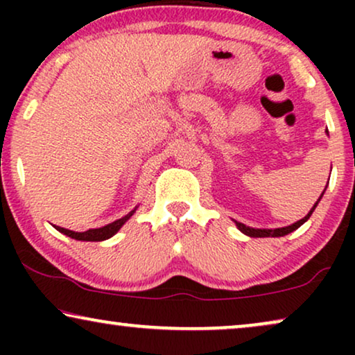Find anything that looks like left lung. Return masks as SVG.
Masks as SVG:
<instances>
[{
    "instance_id": "8db88e82",
    "label": "left lung",
    "mask_w": 355,
    "mask_h": 355,
    "mask_svg": "<svg viewBox=\"0 0 355 355\" xmlns=\"http://www.w3.org/2000/svg\"><path fill=\"white\" fill-rule=\"evenodd\" d=\"M320 198H322V197H320ZM320 198H318V202H320ZM318 202L315 203L313 208L309 211L307 216H304L302 220H299L297 223H294V225H291V226L278 227V230H254V227H249V226L242 225V223H236V226L239 227V230H241L242 232H244V234L250 236V237H281V236H286V234H289V232H293V231L297 230V227L302 226L304 223L309 220L310 215H312L313 210H315V207L318 205Z\"/></svg>"
}]
</instances>
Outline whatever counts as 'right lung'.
<instances>
[{
    "label": "right lung",
    "instance_id": "right-lung-1",
    "mask_svg": "<svg viewBox=\"0 0 355 355\" xmlns=\"http://www.w3.org/2000/svg\"><path fill=\"white\" fill-rule=\"evenodd\" d=\"M135 210H132L129 213V215H125L121 218V220H116L113 223H110V225H106L103 227H98V230H89V231H84V232H74V231H69V230H64V227H60V226H55L58 231L62 232V234L72 237V239L76 241H105V239H110L111 236H114L116 232L121 230V226L124 225L125 221L129 220L130 216H132V213Z\"/></svg>",
    "mask_w": 355,
    "mask_h": 355
}]
</instances>
